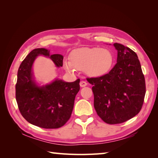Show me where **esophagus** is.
I'll list each match as a JSON object with an SVG mask.
<instances>
[{
	"label": "esophagus",
	"mask_w": 158,
	"mask_h": 158,
	"mask_svg": "<svg viewBox=\"0 0 158 158\" xmlns=\"http://www.w3.org/2000/svg\"><path fill=\"white\" fill-rule=\"evenodd\" d=\"M87 85H88V83H87L84 81H81V82H80V86H81V88H83V87H85Z\"/></svg>",
	"instance_id": "obj_1"
}]
</instances>
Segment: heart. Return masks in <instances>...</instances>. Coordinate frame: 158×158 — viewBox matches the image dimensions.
I'll return each instance as SVG.
<instances>
[{
	"label": "heart",
	"instance_id": "1",
	"mask_svg": "<svg viewBox=\"0 0 158 158\" xmlns=\"http://www.w3.org/2000/svg\"><path fill=\"white\" fill-rule=\"evenodd\" d=\"M114 57L110 50L100 48H81L70 53V61H64L67 72L75 73L84 70L87 75L100 77L106 75L112 69Z\"/></svg>",
	"mask_w": 158,
	"mask_h": 158
}]
</instances>
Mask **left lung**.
I'll use <instances>...</instances> for the list:
<instances>
[{
  "label": "left lung",
  "mask_w": 158,
  "mask_h": 158,
  "mask_svg": "<svg viewBox=\"0 0 158 158\" xmlns=\"http://www.w3.org/2000/svg\"><path fill=\"white\" fill-rule=\"evenodd\" d=\"M117 64L106 75L87 80L93 85L94 106L98 115L109 124L125 122L142 108L146 88L136 53L115 43Z\"/></svg>",
  "instance_id": "obj_1"
}]
</instances>
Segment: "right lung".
<instances>
[{
    "label": "right lung",
    "mask_w": 158,
    "mask_h": 158,
    "mask_svg": "<svg viewBox=\"0 0 158 158\" xmlns=\"http://www.w3.org/2000/svg\"><path fill=\"white\" fill-rule=\"evenodd\" d=\"M49 52L45 48L35 49L23 60L18 72L15 98L19 111L27 122L43 128L54 129L63 126L70 119L80 79L65 82L56 79L49 84L39 85L32 71L36 57H48L57 67L63 65V56L50 55Z\"/></svg>",
    "instance_id": "right-lung-1"
}]
</instances>
